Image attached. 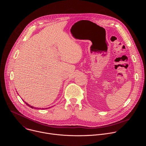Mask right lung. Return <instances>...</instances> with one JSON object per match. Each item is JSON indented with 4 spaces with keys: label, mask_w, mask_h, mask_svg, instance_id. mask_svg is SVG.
<instances>
[{
    "label": "right lung",
    "mask_w": 146,
    "mask_h": 146,
    "mask_svg": "<svg viewBox=\"0 0 146 146\" xmlns=\"http://www.w3.org/2000/svg\"><path fill=\"white\" fill-rule=\"evenodd\" d=\"M23 101H24V100H23ZM24 102L27 104V106H28L29 107H30V108H32V109H41V110H42V109H43H43H45V108H44V109H43V108H42V109H41V108H35V107H33V106H31L30 105H29L28 103H27V102H25V101H24ZM46 109H47V108H46Z\"/></svg>",
    "instance_id": "obj_1"
}]
</instances>
